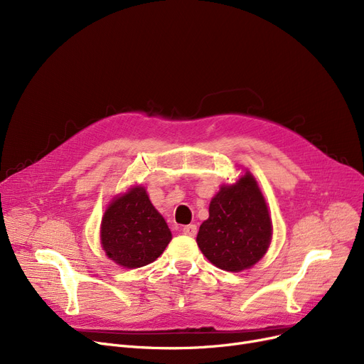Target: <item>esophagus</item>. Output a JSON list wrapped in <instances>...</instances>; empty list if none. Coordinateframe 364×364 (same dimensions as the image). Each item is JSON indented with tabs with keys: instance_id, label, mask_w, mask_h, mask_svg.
<instances>
[{
	"instance_id": "34e87169",
	"label": "esophagus",
	"mask_w": 364,
	"mask_h": 364,
	"mask_svg": "<svg viewBox=\"0 0 364 364\" xmlns=\"http://www.w3.org/2000/svg\"><path fill=\"white\" fill-rule=\"evenodd\" d=\"M183 233L186 236H190V237H195L196 233H198V227L195 224H188V225H184L183 227Z\"/></svg>"
}]
</instances>
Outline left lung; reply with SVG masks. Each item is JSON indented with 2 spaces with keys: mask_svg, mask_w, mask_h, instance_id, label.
Listing matches in <instances>:
<instances>
[{
  "mask_svg": "<svg viewBox=\"0 0 364 364\" xmlns=\"http://www.w3.org/2000/svg\"><path fill=\"white\" fill-rule=\"evenodd\" d=\"M273 225L265 199L250 171L235 184L221 186L209 203V218L196 237L202 254L215 267L239 273L267 252Z\"/></svg>",
  "mask_w": 364,
  "mask_h": 364,
  "instance_id": "8db88e82",
  "label": "left lung"
}]
</instances>
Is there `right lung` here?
<instances>
[{
  "label": "right lung",
  "mask_w": 364,
  "mask_h": 364,
  "mask_svg": "<svg viewBox=\"0 0 364 364\" xmlns=\"http://www.w3.org/2000/svg\"><path fill=\"white\" fill-rule=\"evenodd\" d=\"M171 239L168 224L141 186H134L114 198L102 220L103 251L125 269H139L153 262L162 255Z\"/></svg>",
  "instance_id": "right-lung-1"
}]
</instances>
